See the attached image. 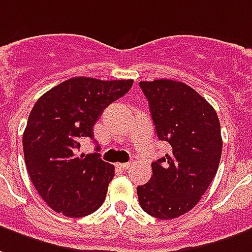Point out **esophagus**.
Masks as SVG:
<instances>
[{
  "mask_svg": "<svg viewBox=\"0 0 252 252\" xmlns=\"http://www.w3.org/2000/svg\"><path fill=\"white\" fill-rule=\"evenodd\" d=\"M132 164L131 163H119L117 164V168L123 169V171H126V169L131 167Z\"/></svg>",
  "mask_w": 252,
  "mask_h": 252,
  "instance_id": "esophagus-1",
  "label": "esophagus"
}]
</instances>
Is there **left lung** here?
Segmentation results:
<instances>
[{
	"instance_id": "obj_1",
	"label": "left lung",
	"mask_w": 252,
	"mask_h": 252,
	"mask_svg": "<svg viewBox=\"0 0 252 252\" xmlns=\"http://www.w3.org/2000/svg\"><path fill=\"white\" fill-rule=\"evenodd\" d=\"M156 135L171 151L152 163V178L137 187L141 208L158 219H175L196 206L215 178L223 141L220 123L206 98L173 80L140 81Z\"/></svg>"
}]
</instances>
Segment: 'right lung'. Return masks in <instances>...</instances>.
I'll return each instance as SVG.
<instances>
[{"instance_id": "1", "label": "right lung", "mask_w": 252, "mask_h": 252, "mask_svg": "<svg viewBox=\"0 0 252 252\" xmlns=\"http://www.w3.org/2000/svg\"><path fill=\"white\" fill-rule=\"evenodd\" d=\"M133 80L73 77L44 93L32 109L22 136L32 183L53 211L69 218L92 214L105 200L115 167L100 154L79 155L93 139L102 111L131 89Z\"/></svg>"}]
</instances>
